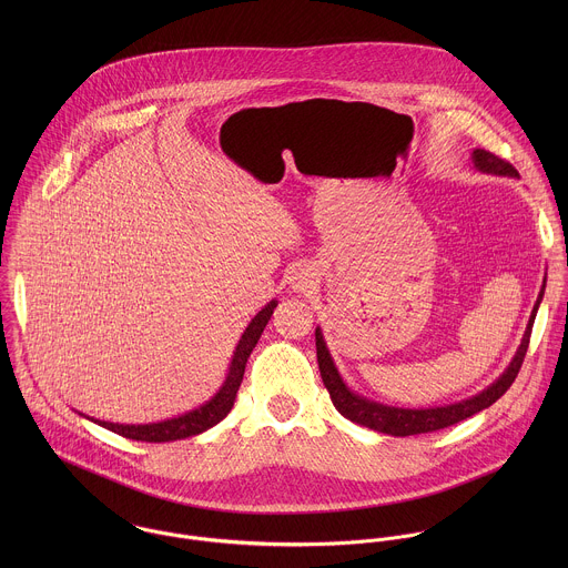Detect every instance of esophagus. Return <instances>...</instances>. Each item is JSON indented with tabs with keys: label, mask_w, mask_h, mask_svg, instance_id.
I'll return each mask as SVG.
<instances>
[{
	"label": "esophagus",
	"mask_w": 568,
	"mask_h": 568,
	"mask_svg": "<svg viewBox=\"0 0 568 568\" xmlns=\"http://www.w3.org/2000/svg\"><path fill=\"white\" fill-rule=\"evenodd\" d=\"M288 282L293 284L295 291H308L313 284H315V273L308 264H297L291 275H288Z\"/></svg>",
	"instance_id": "34e87169"
}]
</instances>
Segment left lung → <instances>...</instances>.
<instances>
[{"label": "left lung", "instance_id": "left-lung-1", "mask_svg": "<svg viewBox=\"0 0 568 568\" xmlns=\"http://www.w3.org/2000/svg\"><path fill=\"white\" fill-rule=\"evenodd\" d=\"M473 163H475V168L479 172H486V174L518 176V172H516V168L511 163H507L505 160L487 153L484 149H475L473 151ZM545 284H547V280L542 282L540 295H538V300L534 304V311H531V317H529L527 327H525V334L520 338V345H518L511 363L507 365V369L487 389L479 392L477 396L459 400V403H453V405L430 406V408H403V406L374 403V400H369L365 396H358L341 378V374H338V369H336V365L332 361V354H329V349L325 345L324 332L317 325V329H315L317 363H320V372H322V378H324L325 389L329 392L332 405L336 406V410L343 417H347V419H352V422H356L361 426H367L372 430L394 435V437H406V435H417V433H433V430H439V428H446L450 424H457V422H462V419L484 410L487 406L494 405L511 387V383L518 376V369H520L523 358H525L527 347H529L531 325H534L536 313H538L542 295H545Z\"/></svg>", "mask_w": 568, "mask_h": 568}]
</instances>
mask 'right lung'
I'll return each instance as SVG.
<instances>
[{"label":"right lung","mask_w":568,"mask_h":568,"mask_svg":"<svg viewBox=\"0 0 568 568\" xmlns=\"http://www.w3.org/2000/svg\"><path fill=\"white\" fill-rule=\"evenodd\" d=\"M277 306V300H271L251 322L244 327L243 336L236 345V352L232 356L230 363V372L225 376V383L221 385V389L205 403V405L196 406L183 415L162 419V422H151V424H118V422H104V419H93L89 415H84L87 419L126 437V439H135V442H176V439H185L192 435H199L212 426H216L223 417H227V413L232 410L239 387L243 383L244 365L246 358L251 356L257 338L262 336L264 327L268 324L273 311Z\"/></svg>","instance_id":"add662e5"}]
</instances>
